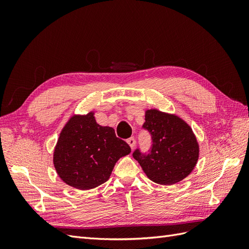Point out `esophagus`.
<instances>
[{
    "label": "esophagus",
    "mask_w": 249,
    "mask_h": 249,
    "mask_svg": "<svg viewBox=\"0 0 249 249\" xmlns=\"http://www.w3.org/2000/svg\"><path fill=\"white\" fill-rule=\"evenodd\" d=\"M126 142L129 143V145L131 146V148H132V149L135 147V144H136V140H135V138H134V137L129 138V139L126 140Z\"/></svg>",
    "instance_id": "obj_1"
}]
</instances>
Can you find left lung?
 Instances as JSON below:
<instances>
[{"mask_svg": "<svg viewBox=\"0 0 249 249\" xmlns=\"http://www.w3.org/2000/svg\"><path fill=\"white\" fill-rule=\"evenodd\" d=\"M142 129L149 133L152 145L133 157L149 179L161 185L176 184L193 170L198 159V144L190 126L177 116L148 110Z\"/></svg>", "mask_w": 249, "mask_h": 249, "instance_id": "1", "label": "left lung"}]
</instances>
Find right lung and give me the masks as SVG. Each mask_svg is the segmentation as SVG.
Wrapping results in <instances>:
<instances>
[{"label":"right lung","mask_w":249,"mask_h":249,"mask_svg":"<svg viewBox=\"0 0 249 249\" xmlns=\"http://www.w3.org/2000/svg\"><path fill=\"white\" fill-rule=\"evenodd\" d=\"M131 147L110 126L97 124L93 113L73 116L64 126L54 153L56 171L64 183L80 190L107 182L115 163Z\"/></svg>","instance_id":"1"}]
</instances>
